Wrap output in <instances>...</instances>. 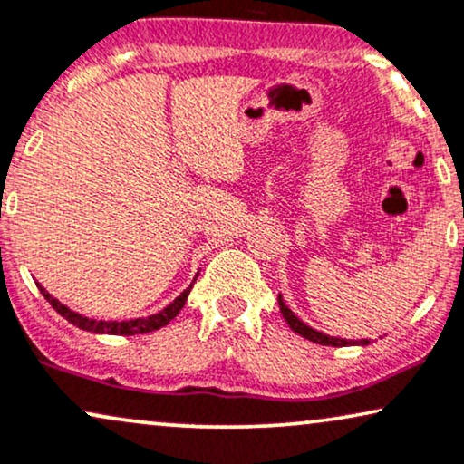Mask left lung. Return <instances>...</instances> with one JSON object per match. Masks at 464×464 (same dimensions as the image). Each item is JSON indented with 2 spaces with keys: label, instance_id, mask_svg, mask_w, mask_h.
<instances>
[{
  "label": "left lung",
  "instance_id": "left-lung-1",
  "mask_svg": "<svg viewBox=\"0 0 464 464\" xmlns=\"http://www.w3.org/2000/svg\"><path fill=\"white\" fill-rule=\"evenodd\" d=\"M278 306H280V313H283V316L286 319V324H289V327L295 334H300V336L313 340V343H319V344H327V347H347V344H368L371 340H344V338H332V336H325V334L316 332L313 330V327L304 325L300 319H297L295 314L291 313L289 308L285 306L283 297H278Z\"/></svg>",
  "mask_w": 464,
  "mask_h": 464
}]
</instances>
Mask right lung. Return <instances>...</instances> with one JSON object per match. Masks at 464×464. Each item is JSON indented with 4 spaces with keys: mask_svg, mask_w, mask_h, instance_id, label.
Instances as JSON below:
<instances>
[{
    "mask_svg": "<svg viewBox=\"0 0 464 464\" xmlns=\"http://www.w3.org/2000/svg\"><path fill=\"white\" fill-rule=\"evenodd\" d=\"M40 293L44 295V300L51 304L53 308L60 313L63 319L70 321V324L81 327V330H87V332H93V334H120V336H132V334H148V332H154V330H160V327H164L169 324V321L175 319V316L179 314V310L184 308L186 300H188V293L192 289H186L181 295L175 300L173 304H169L167 308L162 310V313L158 314H151L148 316V319H132V321H96V319H87V316L83 314H76L74 310H70L63 306V304H60L55 300V297L49 295V291L43 289V286L38 285Z\"/></svg>",
    "mask_w": 464,
    "mask_h": 464,
    "instance_id": "right-lung-1",
    "label": "right lung"
}]
</instances>
